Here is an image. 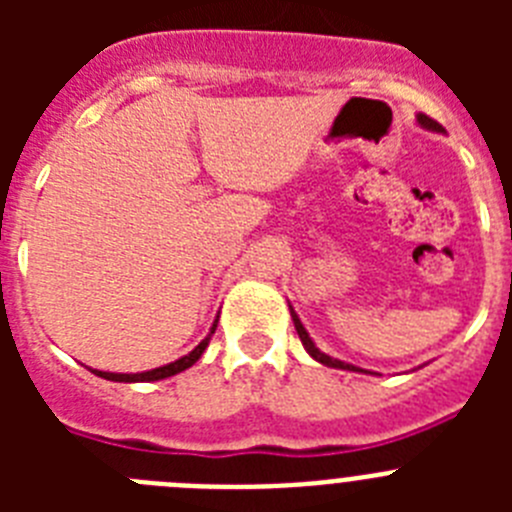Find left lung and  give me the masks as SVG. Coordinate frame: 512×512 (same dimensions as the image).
Listing matches in <instances>:
<instances>
[{"label": "left lung", "mask_w": 512, "mask_h": 512, "mask_svg": "<svg viewBox=\"0 0 512 512\" xmlns=\"http://www.w3.org/2000/svg\"><path fill=\"white\" fill-rule=\"evenodd\" d=\"M418 122H420V125H423V128H428V130H436V133H441V125H438L436 120H431V117H428V115H418ZM289 312H292V320H295V330H297V336H300L302 346H305V351H307V354L312 356V359H315V361H320V364H323V366H333V369H346V372H364V369H359V366H354V364H346V361H338V359H333V356L323 354V351H320V348L315 346V343H312L310 333H307V330H305V325L300 323V318H297V312L292 310V305H289Z\"/></svg>", "instance_id": "left-lung-1"}]
</instances>
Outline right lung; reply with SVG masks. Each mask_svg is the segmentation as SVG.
I'll use <instances>...</instances> for the list:
<instances>
[{
    "label": "right lung",
    "instance_id": "obj_1",
    "mask_svg": "<svg viewBox=\"0 0 512 512\" xmlns=\"http://www.w3.org/2000/svg\"><path fill=\"white\" fill-rule=\"evenodd\" d=\"M215 328H217V320H215V323H212L210 333H207V336L200 341V346H194L187 356H182V359L171 361V364H166V366H158V369H151V372L115 374V372H99V369H92V372L97 374V377H102V379H110V382H158V379L174 377V374L184 372V369H189V366L200 361V356L205 354V348H207V343H210V338H212V333H215Z\"/></svg>",
    "mask_w": 512,
    "mask_h": 512
}]
</instances>
